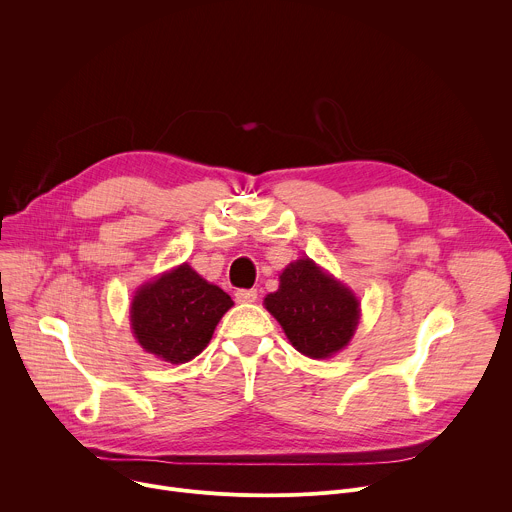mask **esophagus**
<instances>
[{
	"mask_svg": "<svg viewBox=\"0 0 512 512\" xmlns=\"http://www.w3.org/2000/svg\"><path fill=\"white\" fill-rule=\"evenodd\" d=\"M235 300L239 304H253L257 300V289H237Z\"/></svg>",
	"mask_w": 512,
	"mask_h": 512,
	"instance_id": "obj_1",
	"label": "esophagus"
}]
</instances>
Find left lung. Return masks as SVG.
Here are the masks:
<instances>
[{
	"instance_id": "left-lung-1",
	"label": "left lung",
	"mask_w": 512,
	"mask_h": 512,
	"mask_svg": "<svg viewBox=\"0 0 512 512\" xmlns=\"http://www.w3.org/2000/svg\"><path fill=\"white\" fill-rule=\"evenodd\" d=\"M263 304L289 342L310 358H330L342 350L360 318L352 291L308 257L283 269L279 289Z\"/></svg>"
}]
</instances>
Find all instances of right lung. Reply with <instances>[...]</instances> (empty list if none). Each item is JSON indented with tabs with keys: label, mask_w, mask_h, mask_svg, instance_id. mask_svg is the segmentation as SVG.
I'll return each instance as SVG.
<instances>
[{
	"label": "right lung",
	"mask_w": 512,
	"mask_h": 512,
	"mask_svg": "<svg viewBox=\"0 0 512 512\" xmlns=\"http://www.w3.org/2000/svg\"><path fill=\"white\" fill-rule=\"evenodd\" d=\"M231 306L227 291L182 263L135 291L129 322L145 352L182 364L206 348Z\"/></svg>",
	"instance_id": "1"
}]
</instances>
